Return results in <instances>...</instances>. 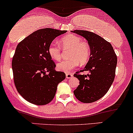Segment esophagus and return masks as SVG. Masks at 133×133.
Wrapping results in <instances>:
<instances>
[{"label": "esophagus", "instance_id": "esophagus-1", "mask_svg": "<svg viewBox=\"0 0 133 133\" xmlns=\"http://www.w3.org/2000/svg\"><path fill=\"white\" fill-rule=\"evenodd\" d=\"M72 77H73V74L68 73V74H66V77L67 78H71Z\"/></svg>", "mask_w": 133, "mask_h": 133}]
</instances>
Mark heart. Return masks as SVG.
Wrapping results in <instances>:
<instances>
[{"instance_id":"1","label":"heart","mask_w":133,"mask_h":133,"mask_svg":"<svg viewBox=\"0 0 133 133\" xmlns=\"http://www.w3.org/2000/svg\"><path fill=\"white\" fill-rule=\"evenodd\" d=\"M59 43L63 50L70 49L68 53L70 58L57 64L56 67L59 71L69 73L80 63L83 65L89 62L91 54L90 47L87 43L82 41L81 38L70 34L62 38ZM48 53L56 61L62 58V48L58 45L51 44L48 47Z\"/></svg>"}]
</instances>
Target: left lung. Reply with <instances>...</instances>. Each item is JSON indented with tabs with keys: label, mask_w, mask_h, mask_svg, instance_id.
I'll return each instance as SVG.
<instances>
[{
	"label": "left lung",
	"mask_w": 133,
	"mask_h": 133,
	"mask_svg": "<svg viewBox=\"0 0 133 133\" xmlns=\"http://www.w3.org/2000/svg\"><path fill=\"white\" fill-rule=\"evenodd\" d=\"M71 32L85 38L91 50L90 59L86 66L74 75L80 80V85L74 91V95L82 102H94L101 99L112 84L117 56L111 43L97 34L83 30ZM84 71L89 73L86 75L78 74Z\"/></svg>",
	"instance_id": "8db88e82"
}]
</instances>
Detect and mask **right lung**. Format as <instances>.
I'll return each mask as SVG.
<instances>
[{"mask_svg": "<svg viewBox=\"0 0 133 133\" xmlns=\"http://www.w3.org/2000/svg\"><path fill=\"white\" fill-rule=\"evenodd\" d=\"M66 32L51 28L39 29L17 44L12 62L14 84L17 92L29 102L38 105L50 103L58 83L66 77L55 70L56 65L48 47L58 36Z\"/></svg>", "mask_w": 133, "mask_h": 133, "instance_id": "add662e5", "label": "right lung"}]
</instances>
